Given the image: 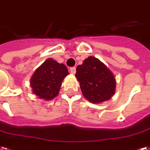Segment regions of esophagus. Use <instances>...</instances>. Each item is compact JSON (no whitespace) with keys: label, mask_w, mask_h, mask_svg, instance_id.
I'll list each match as a JSON object with an SVG mask.
<instances>
[{"label":"esophagus","mask_w":150,"mask_h":150,"mask_svg":"<svg viewBox=\"0 0 150 150\" xmlns=\"http://www.w3.org/2000/svg\"><path fill=\"white\" fill-rule=\"evenodd\" d=\"M69 71H70L71 74H76V68H75V67H71L70 69H69Z\"/></svg>","instance_id":"esophagus-1"}]
</instances>
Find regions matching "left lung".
Segmentation results:
<instances>
[{"label": "left lung", "instance_id": "8db88e82", "mask_svg": "<svg viewBox=\"0 0 150 150\" xmlns=\"http://www.w3.org/2000/svg\"><path fill=\"white\" fill-rule=\"evenodd\" d=\"M76 79L84 97L92 103L111 98L115 92L116 81L112 72L101 62L89 57L76 67Z\"/></svg>", "mask_w": 150, "mask_h": 150}]
</instances>
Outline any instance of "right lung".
<instances>
[{"label":"right lung","mask_w":150,"mask_h":150,"mask_svg":"<svg viewBox=\"0 0 150 150\" xmlns=\"http://www.w3.org/2000/svg\"><path fill=\"white\" fill-rule=\"evenodd\" d=\"M69 74L66 66L49 58L35 71L30 84L39 98L52 100L58 94L62 81Z\"/></svg>","instance_id":"add662e5"}]
</instances>
